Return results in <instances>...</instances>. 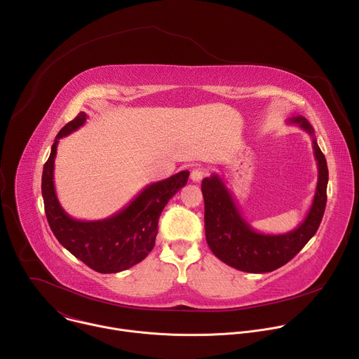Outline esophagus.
Returning <instances> with one entry per match:
<instances>
[{
  "mask_svg": "<svg viewBox=\"0 0 359 359\" xmlns=\"http://www.w3.org/2000/svg\"><path fill=\"white\" fill-rule=\"evenodd\" d=\"M204 175H206V170H204V169L200 168V166H197V168H194V169L191 170L190 177H191V180H193L194 183H198V182L204 177Z\"/></svg>",
  "mask_w": 359,
  "mask_h": 359,
  "instance_id": "1",
  "label": "esophagus"
}]
</instances>
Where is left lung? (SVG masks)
<instances>
[{
  "label": "left lung",
  "instance_id": "obj_1",
  "mask_svg": "<svg viewBox=\"0 0 359 359\" xmlns=\"http://www.w3.org/2000/svg\"><path fill=\"white\" fill-rule=\"evenodd\" d=\"M313 137L318 182L311 208L302 223L284 234H264L254 230L241 216L240 209L219 175L203 179L204 230L206 240L219 260L245 273H270L287 264L317 233L327 204L328 168L317 143L314 129L302 116L288 119Z\"/></svg>",
  "mask_w": 359,
  "mask_h": 359
}]
</instances>
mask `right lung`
I'll use <instances>...</instances> for the list:
<instances>
[{
	"label": "right lung",
	"mask_w": 359,
	"mask_h": 359,
	"mask_svg": "<svg viewBox=\"0 0 359 359\" xmlns=\"http://www.w3.org/2000/svg\"><path fill=\"white\" fill-rule=\"evenodd\" d=\"M88 115L79 112L57 135L43 165L41 190L46 220L58 241L92 270L111 274L140 263L155 245L159 217L168 201L187 183L189 170L150 183L122 210L104 220L72 219L60 204L54 184V163L60 139L78 130Z\"/></svg>",
	"instance_id": "1"
}]
</instances>
